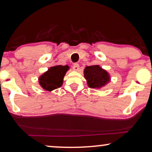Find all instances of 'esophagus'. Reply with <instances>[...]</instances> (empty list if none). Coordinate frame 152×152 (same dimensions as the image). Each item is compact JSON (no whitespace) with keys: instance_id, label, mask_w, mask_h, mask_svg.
Returning <instances> with one entry per match:
<instances>
[{"instance_id":"34e87169","label":"esophagus","mask_w":152,"mask_h":152,"mask_svg":"<svg viewBox=\"0 0 152 152\" xmlns=\"http://www.w3.org/2000/svg\"><path fill=\"white\" fill-rule=\"evenodd\" d=\"M72 69L75 71H78L80 70V66H79L78 64H75L73 66H72Z\"/></svg>"}]
</instances>
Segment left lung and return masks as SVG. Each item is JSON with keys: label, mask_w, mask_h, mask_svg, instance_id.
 <instances>
[{"label": "left lung", "mask_w": 152, "mask_h": 152, "mask_svg": "<svg viewBox=\"0 0 152 152\" xmlns=\"http://www.w3.org/2000/svg\"><path fill=\"white\" fill-rule=\"evenodd\" d=\"M83 75L89 88L101 89L111 80L109 72L99 65L86 66L83 70Z\"/></svg>", "instance_id": "left-lung-1"}]
</instances>
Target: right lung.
Wrapping results in <instances>:
<instances>
[{
	"instance_id": "obj_1",
	"label": "right lung",
	"mask_w": 152,
	"mask_h": 152,
	"mask_svg": "<svg viewBox=\"0 0 152 152\" xmlns=\"http://www.w3.org/2000/svg\"><path fill=\"white\" fill-rule=\"evenodd\" d=\"M69 69L70 67L68 65H56L50 67L48 71L39 77V84L45 91H54L62 86L64 77Z\"/></svg>"
}]
</instances>
